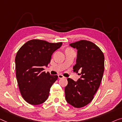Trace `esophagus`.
<instances>
[{
    "instance_id": "esophagus-1",
    "label": "esophagus",
    "mask_w": 122,
    "mask_h": 122,
    "mask_svg": "<svg viewBox=\"0 0 122 122\" xmlns=\"http://www.w3.org/2000/svg\"><path fill=\"white\" fill-rule=\"evenodd\" d=\"M58 77H59V78H60V79H61V78H64V77H63L62 74H59V75H58Z\"/></svg>"
}]
</instances>
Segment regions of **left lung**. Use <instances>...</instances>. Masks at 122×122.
Returning <instances> with one entry per match:
<instances>
[{
	"label": "left lung",
	"instance_id": "8db88e82",
	"mask_svg": "<svg viewBox=\"0 0 122 122\" xmlns=\"http://www.w3.org/2000/svg\"><path fill=\"white\" fill-rule=\"evenodd\" d=\"M70 45L77 50L73 71L81 73H78L81 77L77 81L67 79L65 98L69 104L81 108L92 101L99 88L104 72L105 57L100 49L90 41L82 40Z\"/></svg>",
	"mask_w": 122,
	"mask_h": 122
}]
</instances>
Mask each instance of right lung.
I'll return each instance as SVG.
<instances>
[{
	"mask_svg": "<svg viewBox=\"0 0 122 122\" xmlns=\"http://www.w3.org/2000/svg\"><path fill=\"white\" fill-rule=\"evenodd\" d=\"M62 44L33 39L17 52L15 68L18 85L22 96L30 104H41L48 99L50 88L58 76L43 72V67L48 66L52 54Z\"/></svg>",
	"mask_w": 122,
	"mask_h": 122,
	"instance_id": "1",
	"label": "right lung"
}]
</instances>
